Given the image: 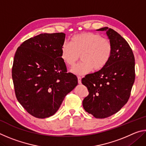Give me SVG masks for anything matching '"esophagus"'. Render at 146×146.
Returning <instances> with one entry per match:
<instances>
[{
	"mask_svg": "<svg viewBox=\"0 0 146 146\" xmlns=\"http://www.w3.org/2000/svg\"><path fill=\"white\" fill-rule=\"evenodd\" d=\"M81 80H82V78H81L80 76H78V83L79 84H81Z\"/></svg>",
	"mask_w": 146,
	"mask_h": 146,
	"instance_id": "esophagus-1",
	"label": "esophagus"
}]
</instances>
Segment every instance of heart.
<instances>
[{
  "instance_id": "obj_1",
  "label": "heart",
  "mask_w": 146,
  "mask_h": 146,
  "mask_svg": "<svg viewBox=\"0 0 146 146\" xmlns=\"http://www.w3.org/2000/svg\"><path fill=\"white\" fill-rule=\"evenodd\" d=\"M112 53L110 40L91 32L76 34L71 38L70 43L65 42L61 47V58L69 67H73L80 55L82 62L71 70L78 75H86L93 70H102L110 61Z\"/></svg>"
}]
</instances>
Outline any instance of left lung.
Instances as JSON below:
<instances>
[{
    "instance_id": "obj_1",
    "label": "left lung",
    "mask_w": 146,
    "mask_h": 146,
    "mask_svg": "<svg viewBox=\"0 0 146 146\" xmlns=\"http://www.w3.org/2000/svg\"><path fill=\"white\" fill-rule=\"evenodd\" d=\"M97 31H106L113 53L102 70L82 79L89 92L82 105L94 117L104 118L117 113L127 102L135 82V63L131 48L120 34L108 27Z\"/></svg>"
}]
</instances>
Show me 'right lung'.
<instances>
[{"instance_id":"add662e5","label":"right lung","mask_w":146,"mask_h":146,"mask_svg":"<svg viewBox=\"0 0 146 146\" xmlns=\"http://www.w3.org/2000/svg\"><path fill=\"white\" fill-rule=\"evenodd\" d=\"M65 36L40 34L24 41L15 55L12 78L17 99L36 118L53 115L78 84L76 76L67 73L61 58Z\"/></svg>"}]
</instances>
